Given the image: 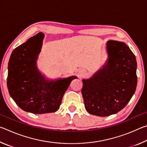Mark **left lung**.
Instances as JSON below:
<instances>
[{"label":"left lung","instance_id":"1","mask_svg":"<svg viewBox=\"0 0 147 147\" xmlns=\"http://www.w3.org/2000/svg\"><path fill=\"white\" fill-rule=\"evenodd\" d=\"M106 65L88 80H83L82 94L88 113L100 117L123 109L136 89V56L124 43L107 42Z\"/></svg>","mask_w":147,"mask_h":147}]
</instances>
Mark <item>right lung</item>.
Here are the masks:
<instances>
[{
	"instance_id": "1",
	"label": "right lung",
	"mask_w": 147,
	"mask_h": 147,
	"mask_svg": "<svg viewBox=\"0 0 147 147\" xmlns=\"http://www.w3.org/2000/svg\"><path fill=\"white\" fill-rule=\"evenodd\" d=\"M43 34L39 33L15 49L8 63L9 93L23 110L36 114L55 112L65 92L76 76L49 82L37 69Z\"/></svg>"
}]
</instances>
